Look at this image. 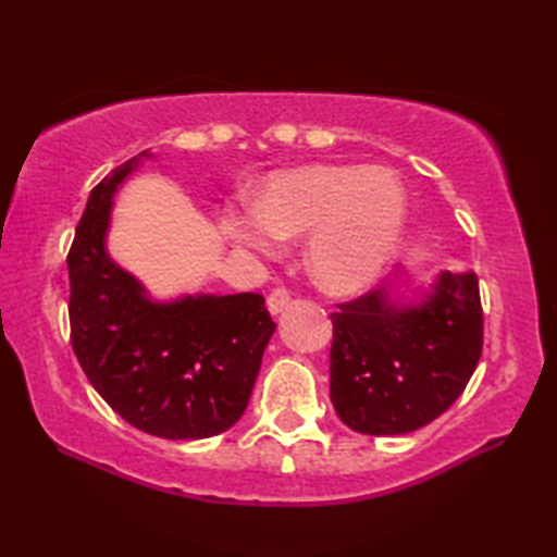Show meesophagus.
I'll return each instance as SVG.
<instances>
[{
  "mask_svg": "<svg viewBox=\"0 0 557 557\" xmlns=\"http://www.w3.org/2000/svg\"><path fill=\"white\" fill-rule=\"evenodd\" d=\"M289 305V292L287 289H272L270 297H268V309L270 314H280L282 309H285Z\"/></svg>",
  "mask_w": 557,
  "mask_h": 557,
  "instance_id": "1",
  "label": "esophagus"
}]
</instances>
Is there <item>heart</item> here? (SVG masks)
<instances>
[{
  "mask_svg": "<svg viewBox=\"0 0 557 557\" xmlns=\"http://www.w3.org/2000/svg\"><path fill=\"white\" fill-rule=\"evenodd\" d=\"M408 196L385 169L307 164L272 174L256 194V215L223 213L233 243L272 252V235L305 238L307 270L319 287L351 295L381 275L398 250Z\"/></svg>",
  "mask_w": 557,
  "mask_h": 557,
  "instance_id": "obj_1",
  "label": "heart"
}]
</instances>
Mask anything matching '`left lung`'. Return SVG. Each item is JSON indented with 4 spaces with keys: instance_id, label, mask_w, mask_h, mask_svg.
Listing matches in <instances>:
<instances>
[{
    "instance_id": "1",
    "label": "left lung",
    "mask_w": 557,
    "mask_h": 557,
    "mask_svg": "<svg viewBox=\"0 0 557 557\" xmlns=\"http://www.w3.org/2000/svg\"><path fill=\"white\" fill-rule=\"evenodd\" d=\"M400 289L366 292L332 314V403L363 435L425 428L459 398L482 356L474 272H442L420 305H405Z\"/></svg>"
}]
</instances>
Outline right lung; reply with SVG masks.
I'll use <instances>...</instances> for the list:
<instances>
[{"label":"right lung","instance_id":"add662e5","mask_svg":"<svg viewBox=\"0 0 557 557\" xmlns=\"http://www.w3.org/2000/svg\"><path fill=\"white\" fill-rule=\"evenodd\" d=\"M143 157L152 154L132 157L92 188L75 228L71 344L92 388L132 428L164 440L213 437L240 420L275 322L256 292L154 301L110 260L112 196Z\"/></svg>","mask_w":557,"mask_h":557}]
</instances>
